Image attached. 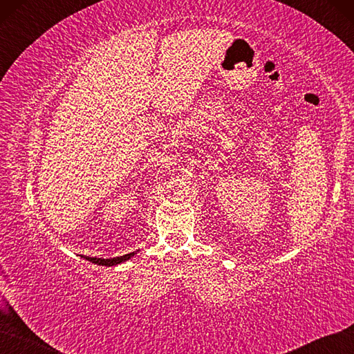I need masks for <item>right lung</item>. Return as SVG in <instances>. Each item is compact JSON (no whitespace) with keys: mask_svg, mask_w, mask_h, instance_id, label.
I'll list each match as a JSON object with an SVG mask.
<instances>
[{"mask_svg":"<svg viewBox=\"0 0 354 354\" xmlns=\"http://www.w3.org/2000/svg\"><path fill=\"white\" fill-rule=\"evenodd\" d=\"M133 254L135 252L124 254V256H120V257H116V259H97V257H84V256H81V257H84V259L91 261V263H95L98 266H109L110 267V266H116V264H120V263H123L126 260H129L133 256Z\"/></svg>","mask_w":354,"mask_h":354,"instance_id":"right-lung-1","label":"right lung"}]
</instances>
